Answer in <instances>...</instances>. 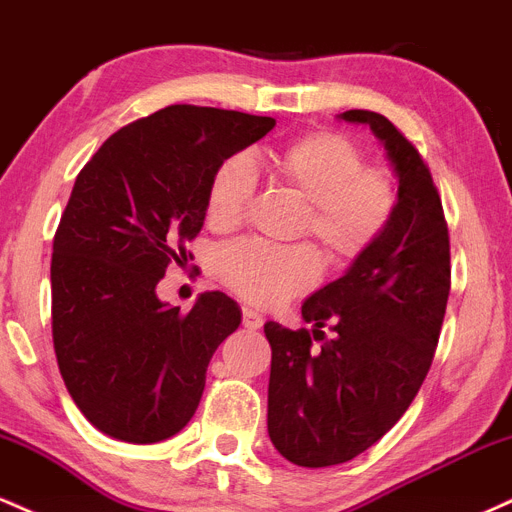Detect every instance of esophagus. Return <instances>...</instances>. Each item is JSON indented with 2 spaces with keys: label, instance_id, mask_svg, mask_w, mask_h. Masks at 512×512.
I'll return each mask as SVG.
<instances>
[{
  "label": "esophagus",
  "instance_id": "esophagus-1",
  "mask_svg": "<svg viewBox=\"0 0 512 512\" xmlns=\"http://www.w3.org/2000/svg\"><path fill=\"white\" fill-rule=\"evenodd\" d=\"M243 327H245V330H260L262 315L255 313L252 308H243Z\"/></svg>",
  "mask_w": 512,
  "mask_h": 512
}]
</instances>
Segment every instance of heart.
<instances>
[{"mask_svg":"<svg viewBox=\"0 0 512 512\" xmlns=\"http://www.w3.org/2000/svg\"><path fill=\"white\" fill-rule=\"evenodd\" d=\"M269 173L305 202L298 236L310 238L332 267L361 260L385 236L399 207L390 168L368 163L363 146L337 129H315L267 158ZM257 175L250 158L228 156L211 170L204 214L214 231H233L248 214ZM214 274L240 298L279 305L313 286L317 257L310 245L236 240L216 252Z\"/></svg>","mask_w":512,"mask_h":512,"instance_id":"b5f03b06","label":"heart"}]
</instances>
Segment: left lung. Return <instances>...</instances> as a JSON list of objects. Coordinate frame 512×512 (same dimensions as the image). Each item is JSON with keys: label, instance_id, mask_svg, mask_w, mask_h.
<instances>
[{"label": "left lung", "instance_id": "obj_1", "mask_svg": "<svg viewBox=\"0 0 512 512\" xmlns=\"http://www.w3.org/2000/svg\"><path fill=\"white\" fill-rule=\"evenodd\" d=\"M342 117L385 144L399 207L380 243L303 303L313 330L264 325L269 438L298 467L354 460L402 419L436 356L450 296L448 221L419 149L385 115Z\"/></svg>", "mask_w": 512, "mask_h": 512}]
</instances>
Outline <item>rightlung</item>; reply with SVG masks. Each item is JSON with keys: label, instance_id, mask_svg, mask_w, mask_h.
Here are the masks:
<instances>
[{"label": "right lung", "instance_id": "1", "mask_svg": "<svg viewBox=\"0 0 512 512\" xmlns=\"http://www.w3.org/2000/svg\"><path fill=\"white\" fill-rule=\"evenodd\" d=\"M274 125L168 105L117 129L76 175L52 243V344L69 395L98 431L158 443L197 411L240 308L204 291L180 313L158 301L156 284L192 257L211 170Z\"/></svg>", "mask_w": 512, "mask_h": 512}]
</instances>
